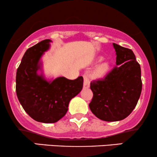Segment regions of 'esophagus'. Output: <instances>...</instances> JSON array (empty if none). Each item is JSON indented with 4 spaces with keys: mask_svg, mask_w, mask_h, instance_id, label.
Masks as SVG:
<instances>
[{
    "mask_svg": "<svg viewBox=\"0 0 157 157\" xmlns=\"http://www.w3.org/2000/svg\"><path fill=\"white\" fill-rule=\"evenodd\" d=\"M83 79H84V88H89L90 86V79L89 75L87 74L83 75Z\"/></svg>",
    "mask_w": 157,
    "mask_h": 157,
    "instance_id": "1",
    "label": "esophagus"
}]
</instances>
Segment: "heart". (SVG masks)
I'll use <instances>...</instances> for the list:
<instances>
[{
  "label": "heart",
  "instance_id": "obj_1",
  "mask_svg": "<svg viewBox=\"0 0 157 157\" xmlns=\"http://www.w3.org/2000/svg\"><path fill=\"white\" fill-rule=\"evenodd\" d=\"M109 68V63H102L99 65V66H97L96 70H95V75L98 77L102 76V75H104L106 72H107Z\"/></svg>",
  "mask_w": 157,
  "mask_h": 157
}]
</instances>
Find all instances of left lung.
<instances>
[{
    "label": "left lung",
    "mask_w": 157,
    "mask_h": 157,
    "mask_svg": "<svg viewBox=\"0 0 157 157\" xmlns=\"http://www.w3.org/2000/svg\"><path fill=\"white\" fill-rule=\"evenodd\" d=\"M116 64L102 79L92 80L93 97L89 108L97 118L119 121L132 112L142 91L141 68L130 48L113 44Z\"/></svg>",
    "instance_id": "1"
}]
</instances>
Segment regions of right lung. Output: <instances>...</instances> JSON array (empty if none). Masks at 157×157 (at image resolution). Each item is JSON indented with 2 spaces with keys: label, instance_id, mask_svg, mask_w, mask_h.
<instances>
[{
  "label": "right lung",
  "instance_id": "1",
  "mask_svg": "<svg viewBox=\"0 0 157 157\" xmlns=\"http://www.w3.org/2000/svg\"><path fill=\"white\" fill-rule=\"evenodd\" d=\"M48 39L44 40L25 52L16 73V93L24 111L33 120L54 123L65 116L70 100L80 92L83 78L75 80L57 77L47 82L37 75L41 55L49 48Z\"/></svg>",
  "mask_w": 157,
  "mask_h": 157
}]
</instances>
